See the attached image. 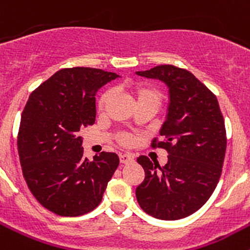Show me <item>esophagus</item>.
I'll return each mask as SVG.
<instances>
[{
  "instance_id": "obj_1",
  "label": "esophagus",
  "mask_w": 250,
  "mask_h": 250,
  "mask_svg": "<svg viewBox=\"0 0 250 250\" xmlns=\"http://www.w3.org/2000/svg\"><path fill=\"white\" fill-rule=\"evenodd\" d=\"M134 161V156L130 154H121L120 155V163L121 164H129Z\"/></svg>"
}]
</instances>
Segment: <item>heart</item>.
<instances>
[{
    "label": "heart",
    "mask_w": 250,
    "mask_h": 250,
    "mask_svg": "<svg viewBox=\"0 0 250 250\" xmlns=\"http://www.w3.org/2000/svg\"><path fill=\"white\" fill-rule=\"evenodd\" d=\"M130 92L135 98L136 104H150V105H154L158 109L159 105L161 103V94L156 87H154L152 85L145 83H134V85L130 86ZM112 96L111 90H106L101 94L100 99L98 101V109L99 111H103L105 109V106L107 105V103L110 101ZM121 144H130V138L127 135H121L120 136Z\"/></svg>",
    "instance_id": "obj_1"
}]
</instances>
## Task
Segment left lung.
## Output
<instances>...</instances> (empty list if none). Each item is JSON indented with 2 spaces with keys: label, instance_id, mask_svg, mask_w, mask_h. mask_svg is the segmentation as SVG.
Returning <instances> with one entry per match:
<instances>
[{
  "label": "left lung",
  "instance_id": "left-lung-1",
  "mask_svg": "<svg viewBox=\"0 0 250 250\" xmlns=\"http://www.w3.org/2000/svg\"><path fill=\"white\" fill-rule=\"evenodd\" d=\"M136 75L156 79L167 85L169 104L160 135L152 147L167 151L160 167L139 156L145 179L136 188L141 209L161 220L191 215L208 202L219 182L227 150L224 119L216 96L191 72L161 65Z\"/></svg>",
  "mask_w": 250,
  "mask_h": 250
}]
</instances>
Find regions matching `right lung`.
Masks as SVG:
<instances>
[{
	"instance_id": "right-lung-1",
	"label": "right lung",
	"mask_w": 250,
	"mask_h": 250,
	"mask_svg": "<svg viewBox=\"0 0 250 250\" xmlns=\"http://www.w3.org/2000/svg\"><path fill=\"white\" fill-rule=\"evenodd\" d=\"M119 75L99 68L60 70L35 90L21 115L19 146L22 173L40 204L63 216H77L100 204L119 156L83 158L79 132L96 118L95 95Z\"/></svg>"
}]
</instances>
